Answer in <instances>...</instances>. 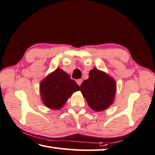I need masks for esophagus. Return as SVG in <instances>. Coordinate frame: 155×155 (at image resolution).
<instances>
[{
  "instance_id": "1",
  "label": "esophagus",
  "mask_w": 155,
  "mask_h": 155,
  "mask_svg": "<svg viewBox=\"0 0 155 155\" xmlns=\"http://www.w3.org/2000/svg\"><path fill=\"white\" fill-rule=\"evenodd\" d=\"M76 82H77V84H78V85L80 86L81 84L82 83V79H78V80H76Z\"/></svg>"
}]
</instances>
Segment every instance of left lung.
<instances>
[{
  "label": "left lung",
  "mask_w": 155,
  "mask_h": 155,
  "mask_svg": "<svg viewBox=\"0 0 155 155\" xmlns=\"http://www.w3.org/2000/svg\"><path fill=\"white\" fill-rule=\"evenodd\" d=\"M116 83L112 77L94 67L89 78L82 83L80 91L91 109L96 112L106 110L114 101Z\"/></svg>",
  "instance_id": "8db88e82"
}]
</instances>
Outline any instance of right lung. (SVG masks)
<instances>
[{
  "label": "right lung",
  "mask_w": 155,
  "mask_h": 155,
  "mask_svg": "<svg viewBox=\"0 0 155 155\" xmlns=\"http://www.w3.org/2000/svg\"><path fill=\"white\" fill-rule=\"evenodd\" d=\"M80 86L70 75L61 69L51 73L40 83L41 99L46 107L59 110Z\"/></svg>",
  "instance_id": "right-lung-1"
}]
</instances>
